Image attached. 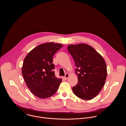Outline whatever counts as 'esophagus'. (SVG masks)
Masks as SVG:
<instances>
[{"mask_svg":"<svg viewBox=\"0 0 126 126\" xmlns=\"http://www.w3.org/2000/svg\"><path fill=\"white\" fill-rule=\"evenodd\" d=\"M69 74H68V73H66V74H65V78L66 79H67L68 78V77H69Z\"/></svg>","mask_w":126,"mask_h":126,"instance_id":"esophagus-1","label":"esophagus"}]
</instances>
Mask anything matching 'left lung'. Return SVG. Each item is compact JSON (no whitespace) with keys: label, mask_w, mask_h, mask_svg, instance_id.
Returning <instances> with one entry per match:
<instances>
[{"label":"left lung","mask_w":126,"mask_h":126,"mask_svg":"<svg viewBox=\"0 0 126 126\" xmlns=\"http://www.w3.org/2000/svg\"><path fill=\"white\" fill-rule=\"evenodd\" d=\"M67 49L75 61L78 75V83L72 88L74 94L83 100L94 98L101 91L107 78L104 58L86 44L70 45Z\"/></svg>","instance_id":"left-lung-1"}]
</instances>
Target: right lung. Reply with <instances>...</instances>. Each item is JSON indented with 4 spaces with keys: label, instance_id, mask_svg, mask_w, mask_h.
I'll return each mask as SVG.
<instances>
[{
    "label": "right lung",
    "instance_id": "obj_1",
    "mask_svg": "<svg viewBox=\"0 0 126 126\" xmlns=\"http://www.w3.org/2000/svg\"><path fill=\"white\" fill-rule=\"evenodd\" d=\"M63 45L53 42L40 44L32 49L25 57L22 74L31 92L44 99L54 94L62 81L55 77L54 55Z\"/></svg>",
    "mask_w": 126,
    "mask_h": 126
}]
</instances>
